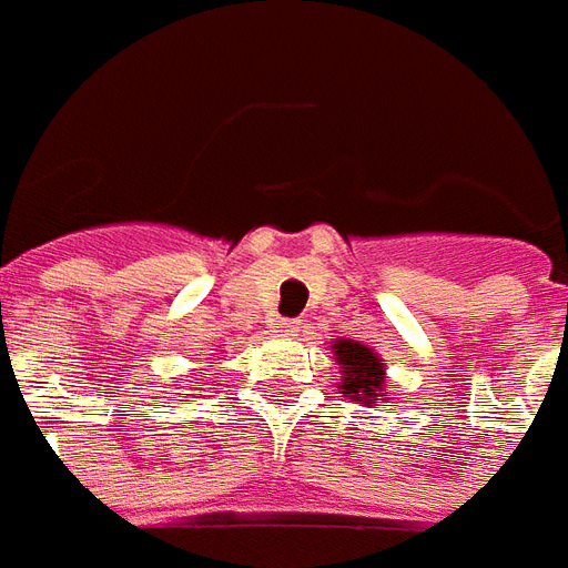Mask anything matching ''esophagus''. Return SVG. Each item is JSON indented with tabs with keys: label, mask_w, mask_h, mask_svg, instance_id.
Segmentation results:
<instances>
[{
	"label": "esophagus",
	"mask_w": 568,
	"mask_h": 568,
	"mask_svg": "<svg viewBox=\"0 0 568 568\" xmlns=\"http://www.w3.org/2000/svg\"><path fill=\"white\" fill-rule=\"evenodd\" d=\"M296 320H272V334H278V337H296Z\"/></svg>",
	"instance_id": "1"
}]
</instances>
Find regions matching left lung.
I'll list each match as a JSON object with an SVG mask.
<instances>
[{"label":"left lung","mask_w":568,"mask_h":568,"mask_svg":"<svg viewBox=\"0 0 568 568\" xmlns=\"http://www.w3.org/2000/svg\"><path fill=\"white\" fill-rule=\"evenodd\" d=\"M334 352H337L334 361L339 363V372H343V393H352V398H357L361 405L378 402V393L384 387L381 357L355 339H337Z\"/></svg>","instance_id":"obj_1"}]
</instances>
